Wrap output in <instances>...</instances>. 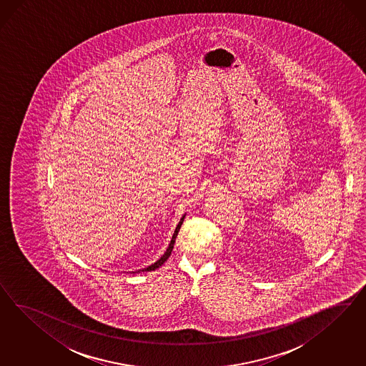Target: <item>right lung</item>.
Returning <instances> with one entry per match:
<instances>
[{
  "label": "right lung",
  "mask_w": 366,
  "mask_h": 366,
  "mask_svg": "<svg viewBox=\"0 0 366 366\" xmlns=\"http://www.w3.org/2000/svg\"><path fill=\"white\" fill-rule=\"evenodd\" d=\"M184 219H185V216H182V219L179 220L178 222L177 228H176V231L173 233V237H172V240H170V244H169V247H167V252L164 254V255L161 256V259L159 260H157L154 264H152V266L146 267L144 269H139V271H154L155 268H158V267L162 266L165 262H167V259H169V256L172 255V251H173V247H174V242H176V237H177L178 231H179V228H181V225H182V222H184ZM139 271H137V272H139Z\"/></svg>",
  "instance_id": "right-lung-1"
}]
</instances>
